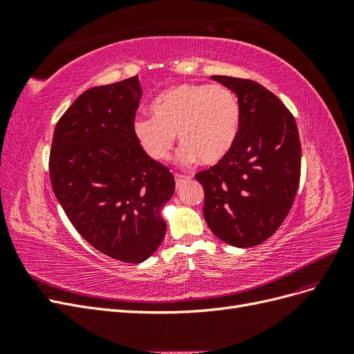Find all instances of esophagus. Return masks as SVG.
Listing matches in <instances>:
<instances>
[{
  "label": "esophagus",
  "instance_id": "obj_1",
  "mask_svg": "<svg viewBox=\"0 0 354 354\" xmlns=\"http://www.w3.org/2000/svg\"><path fill=\"white\" fill-rule=\"evenodd\" d=\"M174 177H176V185H177V186L183 185V183H186V181L190 180V177H189V176H185V174H174Z\"/></svg>",
  "mask_w": 354,
  "mask_h": 354
}]
</instances>
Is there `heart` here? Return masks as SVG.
<instances>
[{
    "label": "heart",
    "mask_w": 354,
    "mask_h": 354,
    "mask_svg": "<svg viewBox=\"0 0 354 354\" xmlns=\"http://www.w3.org/2000/svg\"><path fill=\"white\" fill-rule=\"evenodd\" d=\"M151 112L153 118H137L133 128L155 160L169 158L177 134L181 162L218 164L232 151L241 127L238 97L224 85H173L156 95Z\"/></svg>",
    "instance_id": "1"
}]
</instances>
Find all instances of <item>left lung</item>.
I'll return each mask as SVG.
<instances>
[{
	"label": "left lung",
	"mask_w": 354,
	"mask_h": 354,
	"mask_svg": "<svg viewBox=\"0 0 354 354\" xmlns=\"http://www.w3.org/2000/svg\"><path fill=\"white\" fill-rule=\"evenodd\" d=\"M238 94L241 127L229 155L199 171L203 217L229 245L251 248L269 239L292 208L301 176L294 115L261 84L214 75Z\"/></svg>",
	"instance_id": "1"
}]
</instances>
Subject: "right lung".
I'll return each mask as SVG.
<instances>
[{
  "label": "right lung",
  "mask_w": 354,
  "mask_h": 354,
  "mask_svg": "<svg viewBox=\"0 0 354 354\" xmlns=\"http://www.w3.org/2000/svg\"><path fill=\"white\" fill-rule=\"evenodd\" d=\"M140 99L137 77L82 93L59 120L48 159L53 192L72 226L97 251L131 264L162 242L159 211L176 187L173 173L136 138Z\"/></svg>",
  "instance_id": "obj_1"
}]
</instances>
